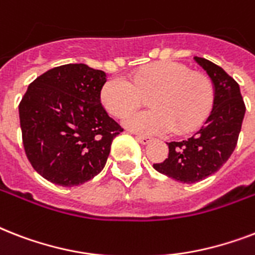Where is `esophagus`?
<instances>
[{
  "mask_svg": "<svg viewBox=\"0 0 255 255\" xmlns=\"http://www.w3.org/2000/svg\"><path fill=\"white\" fill-rule=\"evenodd\" d=\"M136 140H137L139 143L143 144V145H147V144H149L152 141V137H149V136L137 135V136H136Z\"/></svg>",
  "mask_w": 255,
  "mask_h": 255,
  "instance_id": "esophagus-1",
  "label": "esophagus"
}]
</instances>
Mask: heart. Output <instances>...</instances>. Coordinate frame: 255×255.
Returning a JSON list of instances; mask_svg holds the SVG:
<instances>
[{
    "instance_id": "1",
    "label": "heart",
    "mask_w": 255,
    "mask_h": 255,
    "mask_svg": "<svg viewBox=\"0 0 255 255\" xmlns=\"http://www.w3.org/2000/svg\"><path fill=\"white\" fill-rule=\"evenodd\" d=\"M214 95L209 77L172 61L139 70L132 82L120 75L111 77L100 90L102 104L116 118H124L145 97L151 98L153 110L132 114L123 122L128 129L144 135L197 129L213 110Z\"/></svg>"
}]
</instances>
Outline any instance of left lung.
Instances as JSON below:
<instances>
[{"mask_svg":"<svg viewBox=\"0 0 255 255\" xmlns=\"http://www.w3.org/2000/svg\"><path fill=\"white\" fill-rule=\"evenodd\" d=\"M194 61L213 82V110L192 137L167 143L168 159L153 164L157 172L184 184L201 181L228 161L237 145L246 111L240 86L225 70L205 58L194 57Z\"/></svg>","mask_w":255,"mask_h":255,"instance_id":"8db88e82","label":"left lung"}]
</instances>
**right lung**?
Instances as JSON below:
<instances>
[{"instance_id":"right-lung-1","label":"right lung","mask_w":255,"mask_h":255,"mask_svg":"<svg viewBox=\"0 0 255 255\" xmlns=\"http://www.w3.org/2000/svg\"><path fill=\"white\" fill-rule=\"evenodd\" d=\"M106 73L85 63L58 66L38 77L19 103L22 141L47 181L77 186L100 173L123 128L100 103Z\"/></svg>"}]
</instances>
